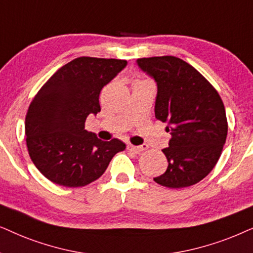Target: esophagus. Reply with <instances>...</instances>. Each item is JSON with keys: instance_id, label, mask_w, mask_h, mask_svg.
<instances>
[{"instance_id": "esophagus-1", "label": "esophagus", "mask_w": 253, "mask_h": 253, "mask_svg": "<svg viewBox=\"0 0 253 253\" xmlns=\"http://www.w3.org/2000/svg\"><path fill=\"white\" fill-rule=\"evenodd\" d=\"M148 148L147 144H142V146H133V144H127V149L132 151L134 154H139L141 151L146 150Z\"/></svg>"}]
</instances>
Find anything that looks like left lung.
I'll list each match as a JSON object with an SVG mask.
<instances>
[{
    "mask_svg": "<svg viewBox=\"0 0 253 253\" xmlns=\"http://www.w3.org/2000/svg\"><path fill=\"white\" fill-rule=\"evenodd\" d=\"M157 85L155 117L166 123L169 147L162 149L168 169L154 180L183 188L203 180L221 156L228 133L223 102L213 85L176 56L136 60Z\"/></svg>",
    "mask_w": 253,
    "mask_h": 253,
    "instance_id": "1",
    "label": "left lung"
}]
</instances>
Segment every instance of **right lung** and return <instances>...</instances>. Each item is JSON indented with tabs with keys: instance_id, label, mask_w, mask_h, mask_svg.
<instances>
[{
	"instance_id": "add662e5",
	"label": "right lung",
	"mask_w": 253,
	"mask_h": 253,
	"mask_svg": "<svg viewBox=\"0 0 253 253\" xmlns=\"http://www.w3.org/2000/svg\"><path fill=\"white\" fill-rule=\"evenodd\" d=\"M126 60L82 56L61 67L39 90L26 113L29 155L53 183L80 187L105 172L126 144L102 141L84 128L89 114L100 112L99 93L125 67Z\"/></svg>"
}]
</instances>
